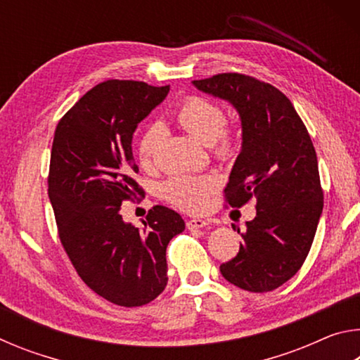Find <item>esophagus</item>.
<instances>
[{"label":"esophagus","instance_id":"obj_1","mask_svg":"<svg viewBox=\"0 0 360 360\" xmlns=\"http://www.w3.org/2000/svg\"><path fill=\"white\" fill-rule=\"evenodd\" d=\"M208 225V222L203 221V219H188V221L186 222V227L188 230H197V229H203Z\"/></svg>","mask_w":360,"mask_h":360}]
</instances>
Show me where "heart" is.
Segmentation results:
<instances>
[{
    "label": "heart",
    "mask_w": 360,
    "mask_h": 360,
    "mask_svg": "<svg viewBox=\"0 0 360 360\" xmlns=\"http://www.w3.org/2000/svg\"><path fill=\"white\" fill-rule=\"evenodd\" d=\"M176 119L193 138L210 144L212 154L219 160H229L238 149L236 131L225 125V112L216 101L198 95L187 96L176 111ZM163 136L165 133L158 124H152L143 131L138 144V155L143 167L154 165ZM217 186L219 179L212 174H174L163 182L162 195L176 208L198 212L206 208Z\"/></svg>",
    "instance_id": "b5f03b06"
}]
</instances>
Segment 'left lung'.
<instances>
[{
	"label": "left lung",
	"mask_w": 360,
	"mask_h": 360,
	"mask_svg": "<svg viewBox=\"0 0 360 360\" xmlns=\"http://www.w3.org/2000/svg\"><path fill=\"white\" fill-rule=\"evenodd\" d=\"M205 94L229 100L241 117L243 148L224 191L231 208L255 198L257 214L238 230L243 243L222 276L249 292H270L300 270L324 206L309 133L283 92L241 72L198 79Z\"/></svg>",
	"instance_id": "left-lung-1"
}]
</instances>
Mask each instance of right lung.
I'll list each match as a JSON object with an SVG mask.
<instances>
[{
    "instance_id": "right-lung-1",
    "label": "right lung",
    "mask_w": 360,
    "mask_h": 360,
    "mask_svg": "<svg viewBox=\"0 0 360 360\" xmlns=\"http://www.w3.org/2000/svg\"><path fill=\"white\" fill-rule=\"evenodd\" d=\"M169 85L109 79L89 90L53 135L47 191L65 252L95 294L119 307H143L167 288V246L186 229L157 205L144 229L125 224L120 205L144 197L135 181L131 138L165 100Z\"/></svg>"
}]
</instances>
